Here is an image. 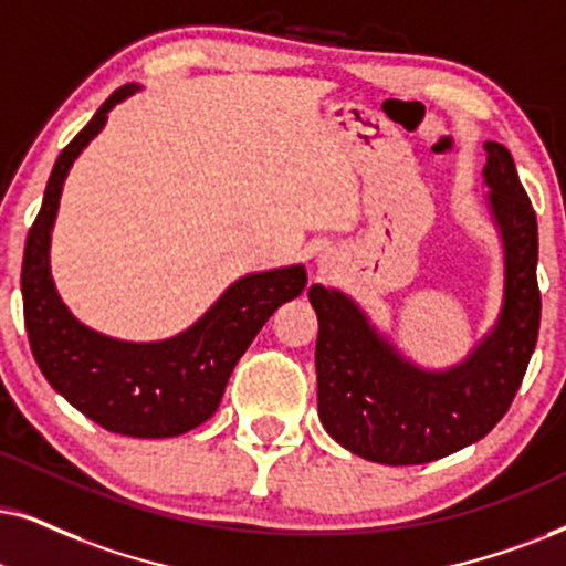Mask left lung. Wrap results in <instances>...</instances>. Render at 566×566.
<instances>
[{
  "label": "left lung",
  "mask_w": 566,
  "mask_h": 566,
  "mask_svg": "<svg viewBox=\"0 0 566 566\" xmlns=\"http://www.w3.org/2000/svg\"><path fill=\"white\" fill-rule=\"evenodd\" d=\"M483 177L504 242V303L460 366L426 370L376 332L339 290H307L318 316V418L349 452L378 464H423L481 441L517 395L538 342V221L512 154L485 143Z\"/></svg>",
  "instance_id": "left-lung-1"
}]
</instances>
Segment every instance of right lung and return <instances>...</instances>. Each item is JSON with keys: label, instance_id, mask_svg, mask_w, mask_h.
Returning <instances> with one entry per match:
<instances>
[{"label": "right lung", "instance_id": "right-lung-1", "mask_svg": "<svg viewBox=\"0 0 566 566\" xmlns=\"http://www.w3.org/2000/svg\"><path fill=\"white\" fill-rule=\"evenodd\" d=\"M140 85H123L91 123L62 148L46 182L44 203L25 240L23 313L31 353L54 391L106 431L135 439H169L206 423L221 402L242 353L282 303L305 290L303 266L238 279L188 332L164 342H123L81 324L56 295L49 242L64 177L102 133L119 102Z\"/></svg>", "mask_w": 566, "mask_h": 566}]
</instances>
